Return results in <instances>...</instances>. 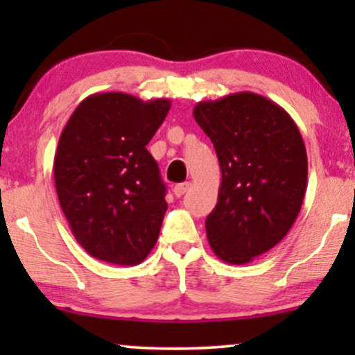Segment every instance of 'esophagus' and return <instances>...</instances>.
I'll return each mask as SVG.
<instances>
[{"label":"esophagus","instance_id":"obj_1","mask_svg":"<svg viewBox=\"0 0 355 355\" xmlns=\"http://www.w3.org/2000/svg\"><path fill=\"white\" fill-rule=\"evenodd\" d=\"M191 187L190 182H183V183H177V185L173 187V193L177 195V197H182L183 193H185L187 190H189Z\"/></svg>","mask_w":355,"mask_h":355}]
</instances>
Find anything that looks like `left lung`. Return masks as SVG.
<instances>
[{"mask_svg": "<svg viewBox=\"0 0 355 355\" xmlns=\"http://www.w3.org/2000/svg\"><path fill=\"white\" fill-rule=\"evenodd\" d=\"M217 152L218 202L205 220L220 260L243 266L275 247L294 225L307 189V152L282 107L252 92L193 108Z\"/></svg>", "mask_w": 355, "mask_h": 355, "instance_id": "8db88e82", "label": "left lung"}]
</instances>
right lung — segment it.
<instances>
[{"instance_id":"right-lung-1","label":"right lung","mask_w":355,"mask_h":355,"mask_svg":"<svg viewBox=\"0 0 355 355\" xmlns=\"http://www.w3.org/2000/svg\"><path fill=\"white\" fill-rule=\"evenodd\" d=\"M170 100L95 93L60 135L53 175L71 234L89 255L115 266L141 263L157 243L168 205L146 150Z\"/></svg>"}]
</instances>
